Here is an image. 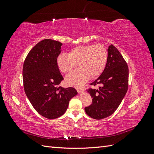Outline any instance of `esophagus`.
Instances as JSON below:
<instances>
[{
    "label": "esophagus",
    "mask_w": 154,
    "mask_h": 154,
    "mask_svg": "<svg viewBox=\"0 0 154 154\" xmlns=\"http://www.w3.org/2000/svg\"><path fill=\"white\" fill-rule=\"evenodd\" d=\"M76 90H77V91L78 92V94H81V93H82L83 91H84V89H83V88H77Z\"/></svg>",
    "instance_id": "obj_1"
}]
</instances>
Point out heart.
I'll return each instance as SVG.
<instances>
[{"label": "heart", "mask_w": 154, "mask_h": 154, "mask_svg": "<svg viewBox=\"0 0 154 154\" xmlns=\"http://www.w3.org/2000/svg\"><path fill=\"white\" fill-rule=\"evenodd\" d=\"M108 60V51L103 45H79L70 50L67 54L62 53L57 59L60 71L66 73L75 68L80 69L66 77L67 85L81 87L91 76L96 78L101 75L105 68Z\"/></svg>", "instance_id": "b5f03b06"}]
</instances>
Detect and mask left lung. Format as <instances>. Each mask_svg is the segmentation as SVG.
I'll list each match as a JSON object with an SVG mask.
<instances>
[{
  "mask_svg": "<svg viewBox=\"0 0 154 154\" xmlns=\"http://www.w3.org/2000/svg\"><path fill=\"white\" fill-rule=\"evenodd\" d=\"M108 60L103 72L91 85H100L97 89L87 92L92 97V104L85 107L86 114L95 119H101L112 114L122 103L128 90V67L115 46H109Z\"/></svg>",
  "mask_w": 154,
  "mask_h": 154,
  "instance_id": "obj_1",
  "label": "left lung"
}]
</instances>
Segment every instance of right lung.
Masks as SVG:
<instances>
[{
    "instance_id": "add662e5",
    "label": "right lung",
    "mask_w": 154,
    "mask_h": 154,
    "mask_svg": "<svg viewBox=\"0 0 154 154\" xmlns=\"http://www.w3.org/2000/svg\"><path fill=\"white\" fill-rule=\"evenodd\" d=\"M62 44L51 39L40 42L27 54L23 66L26 94L34 109L44 118L56 119L66 112L78 92L59 86L63 78L57 66Z\"/></svg>"
}]
</instances>
